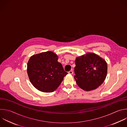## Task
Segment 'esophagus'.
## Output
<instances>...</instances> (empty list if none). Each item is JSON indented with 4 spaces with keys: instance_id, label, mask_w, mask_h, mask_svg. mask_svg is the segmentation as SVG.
I'll return each instance as SVG.
<instances>
[{
    "instance_id": "obj_1",
    "label": "esophagus",
    "mask_w": 127,
    "mask_h": 127,
    "mask_svg": "<svg viewBox=\"0 0 127 127\" xmlns=\"http://www.w3.org/2000/svg\"><path fill=\"white\" fill-rule=\"evenodd\" d=\"M68 73L69 74H73V71L72 70H70V71H69V72H68Z\"/></svg>"
}]
</instances>
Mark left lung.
<instances>
[{
	"label": "left lung",
	"mask_w": 127,
	"mask_h": 127,
	"mask_svg": "<svg viewBox=\"0 0 127 127\" xmlns=\"http://www.w3.org/2000/svg\"><path fill=\"white\" fill-rule=\"evenodd\" d=\"M75 65L74 79L83 90H94L104 82L107 73V64L98 55L88 53L78 57Z\"/></svg>",
	"instance_id": "left-lung-1"
}]
</instances>
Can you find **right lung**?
<instances>
[{"label":"right lung","instance_id":"1","mask_svg":"<svg viewBox=\"0 0 127 127\" xmlns=\"http://www.w3.org/2000/svg\"><path fill=\"white\" fill-rule=\"evenodd\" d=\"M58 57L51 51L32 56L27 63V74L32 85L37 90L46 93L54 91L68 74Z\"/></svg>","mask_w":127,"mask_h":127}]
</instances>
